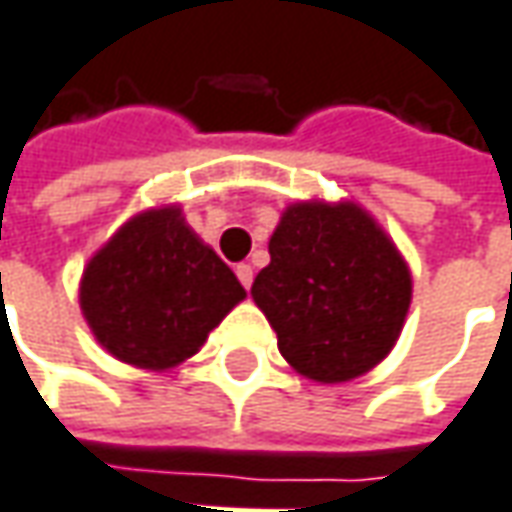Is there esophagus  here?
<instances>
[{
	"label": "esophagus",
	"instance_id": "esophagus-1",
	"mask_svg": "<svg viewBox=\"0 0 512 512\" xmlns=\"http://www.w3.org/2000/svg\"><path fill=\"white\" fill-rule=\"evenodd\" d=\"M235 274H238V280L243 283V289H252V277H255V272H252L249 263H240L238 269H235Z\"/></svg>",
	"mask_w": 512,
	"mask_h": 512
}]
</instances>
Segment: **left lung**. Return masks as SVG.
<instances>
[{
  "mask_svg": "<svg viewBox=\"0 0 512 512\" xmlns=\"http://www.w3.org/2000/svg\"><path fill=\"white\" fill-rule=\"evenodd\" d=\"M269 255L252 297L297 374L334 385L388 357L411 306V272L365 209L291 203Z\"/></svg>",
  "mask_w": 512,
  "mask_h": 512,
  "instance_id": "8db88e82",
  "label": "left lung"
}]
</instances>
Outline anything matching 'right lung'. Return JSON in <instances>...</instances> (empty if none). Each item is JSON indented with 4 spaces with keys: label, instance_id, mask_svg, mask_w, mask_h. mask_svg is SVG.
Here are the masks:
<instances>
[{
    "label": "right lung",
    "instance_id": "obj_1",
    "mask_svg": "<svg viewBox=\"0 0 512 512\" xmlns=\"http://www.w3.org/2000/svg\"><path fill=\"white\" fill-rule=\"evenodd\" d=\"M246 297L235 272L178 206L124 223L81 274L87 326L115 360L167 371L201 351L209 331Z\"/></svg>",
    "mask_w": 512,
    "mask_h": 512
}]
</instances>
